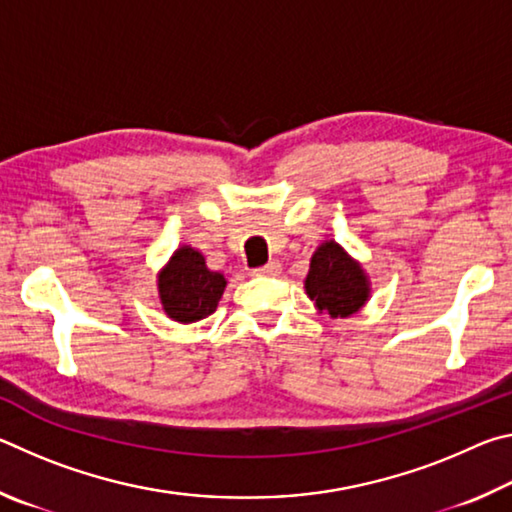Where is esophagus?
I'll use <instances>...</instances> for the list:
<instances>
[{"instance_id": "esophagus-1", "label": "esophagus", "mask_w": 512, "mask_h": 512, "mask_svg": "<svg viewBox=\"0 0 512 512\" xmlns=\"http://www.w3.org/2000/svg\"><path fill=\"white\" fill-rule=\"evenodd\" d=\"M282 271V266H280V262H268V264H264V266H259V268H255V275H277Z\"/></svg>"}]
</instances>
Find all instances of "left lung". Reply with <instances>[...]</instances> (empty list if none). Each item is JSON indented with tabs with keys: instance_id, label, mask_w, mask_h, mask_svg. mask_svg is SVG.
Instances as JSON below:
<instances>
[{
	"instance_id": "8db88e82",
	"label": "left lung",
	"mask_w": 512,
	"mask_h": 512,
	"mask_svg": "<svg viewBox=\"0 0 512 512\" xmlns=\"http://www.w3.org/2000/svg\"><path fill=\"white\" fill-rule=\"evenodd\" d=\"M305 289L316 307L332 318H345L359 311L370 291L361 266L352 262L336 241H327L311 257Z\"/></svg>"
}]
</instances>
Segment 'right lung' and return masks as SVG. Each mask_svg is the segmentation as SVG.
<instances>
[{
    "label": "right lung",
    "instance_id": "1",
    "mask_svg": "<svg viewBox=\"0 0 512 512\" xmlns=\"http://www.w3.org/2000/svg\"><path fill=\"white\" fill-rule=\"evenodd\" d=\"M158 289L169 318L178 323H196L216 311L225 289V277L212 273L198 250L183 246L160 273Z\"/></svg>",
    "mask_w": 512,
    "mask_h": 512
}]
</instances>
